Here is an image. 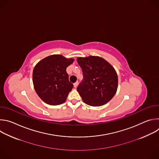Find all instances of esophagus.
Listing matches in <instances>:
<instances>
[{
	"instance_id": "34e87169",
	"label": "esophagus",
	"mask_w": 159,
	"mask_h": 159,
	"mask_svg": "<svg viewBox=\"0 0 159 159\" xmlns=\"http://www.w3.org/2000/svg\"><path fill=\"white\" fill-rule=\"evenodd\" d=\"M78 81L77 82H75L74 84V87H77V85H78Z\"/></svg>"
}]
</instances>
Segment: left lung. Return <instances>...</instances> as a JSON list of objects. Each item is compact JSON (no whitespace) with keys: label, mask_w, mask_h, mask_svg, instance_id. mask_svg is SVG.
Segmentation results:
<instances>
[{"label":"left lung","mask_w":159,"mask_h":159,"mask_svg":"<svg viewBox=\"0 0 159 159\" xmlns=\"http://www.w3.org/2000/svg\"><path fill=\"white\" fill-rule=\"evenodd\" d=\"M83 80L77 90L83 101L92 106H100L109 102L116 94L118 75L104 59L95 56L78 58Z\"/></svg>","instance_id":"8db88e82"}]
</instances>
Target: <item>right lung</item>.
I'll list each match as a JSON object with an SVG mask.
<instances>
[{
  "label": "right lung",
  "instance_id": "obj_1",
  "mask_svg": "<svg viewBox=\"0 0 159 159\" xmlns=\"http://www.w3.org/2000/svg\"><path fill=\"white\" fill-rule=\"evenodd\" d=\"M74 61L73 58L53 55L36 64L33 72V82L37 94L44 102L55 106L65 102L74 87L66 69Z\"/></svg>",
  "mask_w": 159,
  "mask_h": 159
}]
</instances>
